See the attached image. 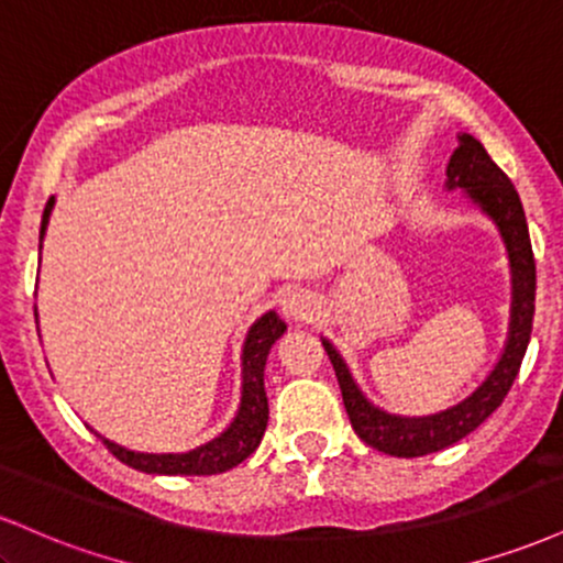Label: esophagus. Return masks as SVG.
<instances>
[{
  "label": "esophagus",
  "instance_id": "34e87169",
  "mask_svg": "<svg viewBox=\"0 0 563 563\" xmlns=\"http://www.w3.org/2000/svg\"><path fill=\"white\" fill-rule=\"evenodd\" d=\"M283 314L290 320H309L314 314V299L303 290H290L283 299Z\"/></svg>",
  "mask_w": 563,
  "mask_h": 563
}]
</instances>
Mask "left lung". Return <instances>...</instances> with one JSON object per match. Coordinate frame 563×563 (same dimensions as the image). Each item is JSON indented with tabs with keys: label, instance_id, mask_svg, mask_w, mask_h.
I'll return each mask as SVG.
<instances>
[{
	"label": "left lung",
	"instance_id": "8db88e82",
	"mask_svg": "<svg viewBox=\"0 0 563 563\" xmlns=\"http://www.w3.org/2000/svg\"><path fill=\"white\" fill-rule=\"evenodd\" d=\"M468 192L474 203H479L484 214L495 219L500 228L503 241H506L510 269H514V307H510V331L508 344L503 352L500 363L489 373L487 380L463 399L461 405L450 410L437 412L426 418H399L389 412L378 410L363 397L352 376H349L344 360L335 352L333 344L322 341L331 365L339 378L341 397H344L346 416L352 421L354 434L363 439L365 444L376 448L386 455L394 457H418L439 452L450 444L461 442L463 437L471 434L476 426H482L489 416L503 405L516 376H519L521 360H525L529 333H532L534 318V254L532 241H529L527 217L521 209L519 192L508 174L489 158L484 145L471 134H463L461 145L452 153L448 164V190Z\"/></svg>",
	"mask_w": 563,
	"mask_h": 563
}]
</instances>
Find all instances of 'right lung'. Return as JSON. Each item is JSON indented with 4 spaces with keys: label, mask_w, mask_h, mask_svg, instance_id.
I'll list each match as a JSON object with an SVG mask.
<instances>
[{
    "label": "right lung",
    "mask_w": 563,
    "mask_h": 563,
    "mask_svg": "<svg viewBox=\"0 0 563 563\" xmlns=\"http://www.w3.org/2000/svg\"><path fill=\"white\" fill-rule=\"evenodd\" d=\"M55 198L47 200L42 214V232L44 238L47 230L49 211H53ZM286 333V322L277 318L275 312H267L251 325L249 335L243 344V397L241 410H238L235 421L230 423L228 431H222L211 442L200 444L190 452H179V455H147V452L124 450L119 444L102 439L108 450L119 457L126 466L145 471V474H169V476H211L230 471L238 463H243L256 448H260L264 429H267V394H264V365H267L269 349L280 335Z\"/></svg>",
    "instance_id": "add662e5"
}]
</instances>
